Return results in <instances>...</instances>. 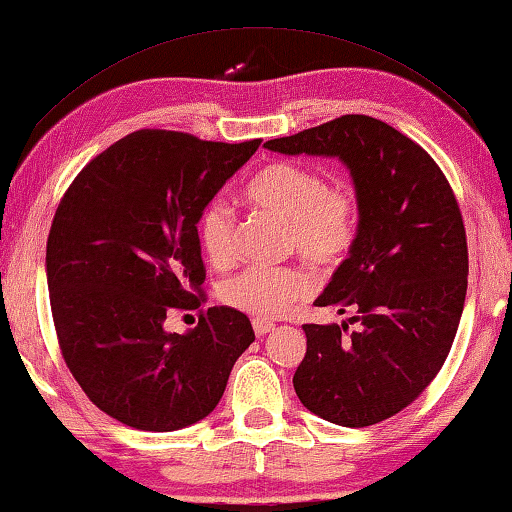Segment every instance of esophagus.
<instances>
[{"label": "esophagus", "mask_w": 512, "mask_h": 512, "mask_svg": "<svg viewBox=\"0 0 512 512\" xmlns=\"http://www.w3.org/2000/svg\"><path fill=\"white\" fill-rule=\"evenodd\" d=\"M270 331H274V324L265 322V320H254V333L261 338V335H267Z\"/></svg>", "instance_id": "obj_1"}]
</instances>
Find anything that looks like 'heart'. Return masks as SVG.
<instances>
[{
    "label": "heart",
    "mask_w": 512,
    "mask_h": 512,
    "mask_svg": "<svg viewBox=\"0 0 512 512\" xmlns=\"http://www.w3.org/2000/svg\"><path fill=\"white\" fill-rule=\"evenodd\" d=\"M245 197L261 211L286 222L288 249L322 270H333L354 251L360 226V195L349 179L324 181L317 167L297 161L267 163L247 183ZM199 242L208 261L224 267L236 261V213L224 201L206 204L199 215ZM313 279L301 267L254 265L226 279L220 297L256 320L286 315L311 297Z\"/></svg>",
    "instance_id": "b5f03b06"
}]
</instances>
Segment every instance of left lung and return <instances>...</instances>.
<instances>
[{"label":"left lung","instance_id":"1","mask_svg":"<svg viewBox=\"0 0 512 512\" xmlns=\"http://www.w3.org/2000/svg\"><path fill=\"white\" fill-rule=\"evenodd\" d=\"M281 154L340 156L360 195L358 240L315 306L349 324H304L292 383L333 424H379L429 388L454 345L467 292V238L445 172L426 149L370 115H342L265 142Z\"/></svg>","mask_w":512,"mask_h":512}]
</instances>
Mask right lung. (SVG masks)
<instances>
[{"label": "right lung", "mask_w": 512, "mask_h": 512, "mask_svg": "<svg viewBox=\"0 0 512 512\" xmlns=\"http://www.w3.org/2000/svg\"><path fill=\"white\" fill-rule=\"evenodd\" d=\"M258 145L133 131L92 158L56 208L47 286L58 347L92 404L131 429L204 420L254 342L249 317L226 306L201 308L186 335L163 322L201 306L199 215Z\"/></svg>", "instance_id": "1"}]
</instances>
